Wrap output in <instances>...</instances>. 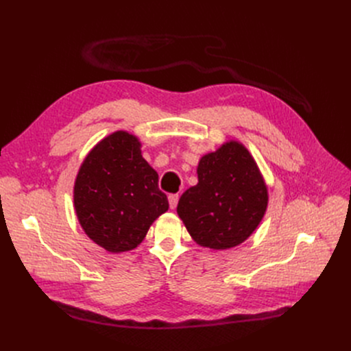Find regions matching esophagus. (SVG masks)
Masks as SVG:
<instances>
[{
    "mask_svg": "<svg viewBox=\"0 0 351 351\" xmlns=\"http://www.w3.org/2000/svg\"><path fill=\"white\" fill-rule=\"evenodd\" d=\"M178 198H180L178 194H170V195H169V204H170V208H171V210H174V208L177 207Z\"/></svg>",
    "mask_w": 351,
    "mask_h": 351,
    "instance_id": "34e87169",
    "label": "esophagus"
}]
</instances>
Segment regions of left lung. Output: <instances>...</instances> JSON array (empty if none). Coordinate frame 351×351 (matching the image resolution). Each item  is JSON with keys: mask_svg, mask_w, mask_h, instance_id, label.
<instances>
[{"mask_svg": "<svg viewBox=\"0 0 351 351\" xmlns=\"http://www.w3.org/2000/svg\"><path fill=\"white\" fill-rule=\"evenodd\" d=\"M198 182L180 197L177 213L193 240L213 250L245 241L263 220L269 193L258 167L239 141L202 157Z\"/></svg>", "mask_w": 351, "mask_h": 351, "instance_id": "1", "label": "left lung"}]
</instances>
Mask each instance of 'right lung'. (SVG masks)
Masks as SVG:
<instances>
[{"instance_id":"right-lung-1","label":"right lung","mask_w":351,"mask_h":351,"mask_svg":"<svg viewBox=\"0 0 351 351\" xmlns=\"http://www.w3.org/2000/svg\"><path fill=\"white\" fill-rule=\"evenodd\" d=\"M140 148L136 136L115 131L91 149L75 178L78 221L110 253L136 248L157 217L169 210L158 174Z\"/></svg>"}]
</instances>
